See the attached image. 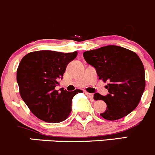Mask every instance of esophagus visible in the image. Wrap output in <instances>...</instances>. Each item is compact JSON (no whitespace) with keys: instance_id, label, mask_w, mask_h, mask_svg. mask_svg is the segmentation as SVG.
<instances>
[{"instance_id":"esophagus-1","label":"esophagus","mask_w":155,"mask_h":155,"mask_svg":"<svg viewBox=\"0 0 155 155\" xmlns=\"http://www.w3.org/2000/svg\"><path fill=\"white\" fill-rule=\"evenodd\" d=\"M85 94L87 95L89 98H90V99H93V93H87V92H85Z\"/></svg>"}]
</instances>
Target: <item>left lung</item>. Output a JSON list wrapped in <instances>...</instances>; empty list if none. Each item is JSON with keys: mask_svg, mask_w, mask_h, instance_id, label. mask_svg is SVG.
Returning <instances> with one entry per match:
<instances>
[{"mask_svg": "<svg viewBox=\"0 0 155 155\" xmlns=\"http://www.w3.org/2000/svg\"><path fill=\"white\" fill-rule=\"evenodd\" d=\"M86 62L96 69L99 79L108 81V94L96 93V100H103L107 108L103 118L115 120L137 107L145 87V69L138 55L124 47L108 45L83 53Z\"/></svg>", "mask_w": 155, "mask_h": 155, "instance_id": "8db88e82", "label": "left lung"}]
</instances>
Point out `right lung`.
Masks as SVG:
<instances>
[{
	"label": "right lung",
	"mask_w": 155,
	"mask_h": 155,
	"mask_svg": "<svg viewBox=\"0 0 155 155\" xmlns=\"http://www.w3.org/2000/svg\"><path fill=\"white\" fill-rule=\"evenodd\" d=\"M74 53L40 50L25 55L16 71L19 93L29 109L41 120L59 123L71 111L72 99L82 90H56L68 64L77 56Z\"/></svg>",
	"instance_id": "1"
}]
</instances>
